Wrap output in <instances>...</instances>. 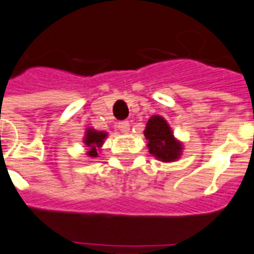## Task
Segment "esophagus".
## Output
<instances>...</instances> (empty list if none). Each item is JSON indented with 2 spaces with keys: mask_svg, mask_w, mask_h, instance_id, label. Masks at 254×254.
Segmentation results:
<instances>
[{
  "mask_svg": "<svg viewBox=\"0 0 254 254\" xmlns=\"http://www.w3.org/2000/svg\"><path fill=\"white\" fill-rule=\"evenodd\" d=\"M118 128L119 131H122L123 134H127L129 131V122L128 120H123V122H119L118 123Z\"/></svg>",
  "mask_w": 254,
  "mask_h": 254,
  "instance_id": "esophagus-1",
  "label": "esophagus"
}]
</instances>
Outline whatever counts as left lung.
Instances as JSON below:
<instances>
[{
	"mask_svg": "<svg viewBox=\"0 0 254 254\" xmlns=\"http://www.w3.org/2000/svg\"><path fill=\"white\" fill-rule=\"evenodd\" d=\"M144 136L147 139L150 154L162 162H173L178 159L182 152V144L177 142L170 127L161 116H151L148 119Z\"/></svg>",
	"mask_w": 254,
	"mask_h": 254,
	"instance_id": "obj_1",
	"label": "left lung"
}]
</instances>
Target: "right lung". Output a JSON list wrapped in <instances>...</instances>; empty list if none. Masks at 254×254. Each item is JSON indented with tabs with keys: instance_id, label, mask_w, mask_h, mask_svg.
<instances>
[{
	"instance_id": "1",
	"label": "right lung",
	"mask_w": 254,
	"mask_h": 254,
	"mask_svg": "<svg viewBox=\"0 0 254 254\" xmlns=\"http://www.w3.org/2000/svg\"><path fill=\"white\" fill-rule=\"evenodd\" d=\"M106 136L107 134L106 132H103V131H95V129H88V131H87L84 143L89 147V156H92V158L98 156V151H96V150L102 146L103 140L106 139Z\"/></svg>"
}]
</instances>
